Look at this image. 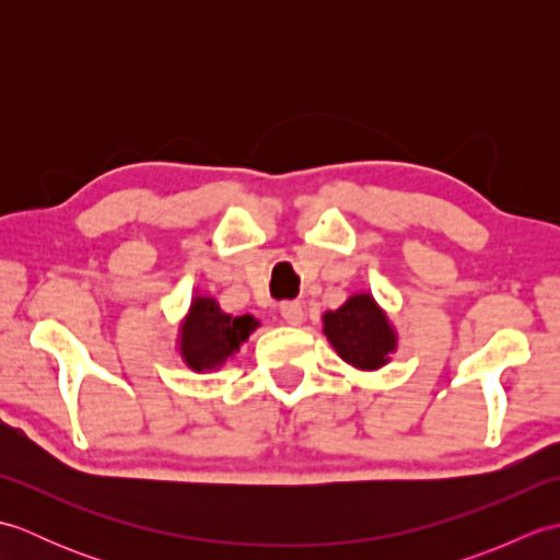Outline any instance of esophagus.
<instances>
[{
  "label": "esophagus",
  "instance_id": "obj_1",
  "mask_svg": "<svg viewBox=\"0 0 560 560\" xmlns=\"http://www.w3.org/2000/svg\"><path fill=\"white\" fill-rule=\"evenodd\" d=\"M279 311H281L283 323H289V325H301L303 317H305L303 305L299 301H283L279 305Z\"/></svg>",
  "mask_w": 560,
  "mask_h": 560
}]
</instances>
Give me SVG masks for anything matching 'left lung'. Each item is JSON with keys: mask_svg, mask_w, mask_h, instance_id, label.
<instances>
[{"mask_svg": "<svg viewBox=\"0 0 560 560\" xmlns=\"http://www.w3.org/2000/svg\"><path fill=\"white\" fill-rule=\"evenodd\" d=\"M323 323L331 347L359 371H377L397 349V331L371 293H353L337 311H327Z\"/></svg>", "mask_w": 560, "mask_h": 560, "instance_id": "8db88e82", "label": "left lung"}]
</instances>
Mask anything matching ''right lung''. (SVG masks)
Returning <instances> with one entry per match:
<instances>
[{"instance_id": "1", "label": "right lung", "mask_w": 560, "mask_h": 560, "mask_svg": "<svg viewBox=\"0 0 560 560\" xmlns=\"http://www.w3.org/2000/svg\"><path fill=\"white\" fill-rule=\"evenodd\" d=\"M259 327L253 315H229L207 295H195L180 325V355L192 371H217Z\"/></svg>"}]
</instances>
